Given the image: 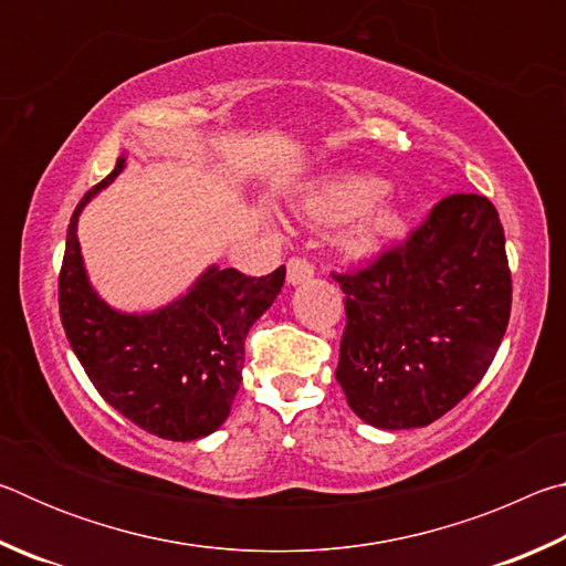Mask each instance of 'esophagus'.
Listing matches in <instances>:
<instances>
[{
  "instance_id": "34e87169",
  "label": "esophagus",
  "mask_w": 566,
  "mask_h": 566,
  "mask_svg": "<svg viewBox=\"0 0 566 566\" xmlns=\"http://www.w3.org/2000/svg\"><path fill=\"white\" fill-rule=\"evenodd\" d=\"M314 274V264L306 260V256H292L286 262V282L290 284H302Z\"/></svg>"
}]
</instances>
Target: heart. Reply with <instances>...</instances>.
Here are the masks:
<instances>
[{
	"label": "heart",
	"instance_id": "1",
	"mask_svg": "<svg viewBox=\"0 0 566 566\" xmlns=\"http://www.w3.org/2000/svg\"><path fill=\"white\" fill-rule=\"evenodd\" d=\"M387 185L369 175H352L334 179L306 197L300 212L310 222L337 224L359 217V224L352 229L349 247L354 252H371L385 239L395 237L401 227V214L391 205H375L385 195Z\"/></svg>",
	"mask_w": 566,
	"mask_h": 566
}]
</instances>
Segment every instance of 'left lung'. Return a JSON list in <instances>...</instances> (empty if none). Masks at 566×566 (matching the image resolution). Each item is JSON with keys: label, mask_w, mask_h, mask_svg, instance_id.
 <instances>
[{"label": "left lung", "mask_w": 566, "mask_h": 566, "mask_svg": "<svg viewBox=\"0 0 566 566\" xmlns=\"http://www.w3.org/2000/svg\"><path fill=\"white\" fill-rule=\"evenodd\" d=\"M347 324L337 381L379 429L427 427L486 375L512 312L504 227L482 195H449L405 242L332 272Z\"/></svg>", "instance_id": "obj_1"}]
</instances>
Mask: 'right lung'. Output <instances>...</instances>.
Listing matches in <instances>:
<instances>
[{"mask_svg": "<svg viewBox=\"0 0 566 566\" xmlns=\"http://www.w3.org/2000/svg\"><path fill=\"white\" fill-rule=\"evenodd\" d=\"M76 205L60 270V317L94 389L122 417L161 439H199L229 417L244 367V339L284 284V266L264 276L212 266L175 304L151 314L109 310L92 292L82 266L76 219L82 207L119 175Z\"/></svg>", "mask_w": 566, "mask_h": 566, "instance_id": "add662e5", "label": "right lung"}]
</instances>
